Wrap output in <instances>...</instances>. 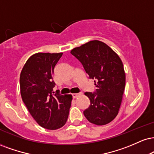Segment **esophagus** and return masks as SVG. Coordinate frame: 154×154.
Listing matches in <instances>:
<instances>
[{"instance_id":"34e87169","label":"esophagus","mask_w":154,"mask_h":154,"mask_svg":"<svg viewBox=\"0 0 154 154\" xmlns=\"http://www.w3.org/2000/svg\"><path fill=\"white\" fill-rule=\"evenodd\" d=\"M81 95H82L81 93H74V94H72V97H73V98H76V97H79V96Z\"/></svg>"}]
</instances>
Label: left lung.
Returning <instances> with one entry per match:
<instances>
[{
	"label": "left lung",
	"mask_w": 154,
	"mask_h": 154,
	"mask_svg": "<svg viewBox=\"0 0 154 154\" xmlns=\"http://www.w3.org/2000/svg\"><path fill=\"white\" fill-rule=\"evenodd\" d=\"M82 64L90 79H95V92L85 95L90 105L83 113L90 123L97 125L109 123L117 116L125 85L121 59L107 44L91 41L71 51Z\"/></svg>",
	"instance_id": "1"
}]
</instances>
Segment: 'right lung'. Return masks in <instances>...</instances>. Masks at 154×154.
Masks as SVG:
<instances>
[{"mask_svg":"<svg viewBox=\"0 0 154 154\" xmlns=\"http://www.w3.org/2000/svg\"><path fill=\"white\" fill-rule=\"evenodd\" d=\"M63 53H37L26 62L20 75L23 102L40 126L60 128L67 120L72 97L54 94L52 75Z\"/></svg>","mask_w":154,"mask_h":154,"instance_id":"obj_1","label":"right lung"}]
</instances>
